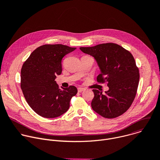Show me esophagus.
Returning a JSON list of instances; mask_svg holds the SVG:
<instances>
[{"label": "esophagus", "mask_w": 160, "mask_h": 160, "mask_svg": "<svg viewBox=\"0 0 160 160\" xmlns=\"http://www.w3.org/2000/svg\"><path fill=\"white\" fill-rule=\"evenodd\" d=\"M84 90H85V89H84V88H78V92H81L83 91Z\"/></svg>", "instance_id": "obj_1"}]
</instances>
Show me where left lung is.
Segmentation results:
<instances>
[{
  "label": "left lung",
  "mask_w": 160,
  "mask_h": 160,
  "mask_svg": "<svg viewBox=\"0 0 160 160\" xmlns=\"http://www.w3.org/2000/svg\"><path fill=\"white\" fill-rule=\"evenodd\" d=\"M85 53L93 56L101 69L98 83L108 82L105 94L93 89L92 109L102 117L113 119L125 113L133 103L138 86L140 73L132 54L113 42L92 47H80Z\"/></svg>",
  "instance_id": "8db88e82"
}]
</instances>
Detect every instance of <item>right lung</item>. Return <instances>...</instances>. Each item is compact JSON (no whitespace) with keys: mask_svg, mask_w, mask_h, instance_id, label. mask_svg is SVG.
<instances>
[{"mask_svg":"<svg viewBox=\"0 0 160 160\" xmlns=\"http://www.w3.org/2000/svg\"><path fill=\"white\" fill-rule=\"evenodd\" d=\"M75 49L61 44L42 45L22 66L20 87L23 96L30 107L42 118H55L64 113L77 93L76 87L61 90L55 81L62 72V58Z\"/></svg>","mask_w":160,"mask_h":160,"instance_id":"1","label":"right lung"}]
</instances>
